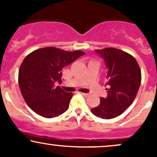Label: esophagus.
<instances>
[{
    "label": "esophagus",
    "mask_w": 157,
    "mask_h": 157,
    "mask_svg": "<svg viewBox=\"0 0 157 157\" xmlns=\"http://www.w3.org/2000/svg\"><path fill=\"white\" fill-rule=\"evenodd\" d=\"M80 94L82 95H83L84 97H88L89 95V94H88V93H83V92H80Z\"/></svg>",
    "instance_id": "esophagus-1"
}]
</instances>
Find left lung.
<instances>
[{"label":"left lung","instance_id":"1","mask_svg":"<svg viewBox=\"0 0 157 157\" xmlns=\"http://www.w3.org/2000/svg\"><path fill=\"white\" fill-rule=\"evenodd\" d=\"M108 68V96L91 109L95 116L112 119L120 116L134 102L141 83V70L133 56L114 48L95 50Z\"/></svg>","mask_w":157,"mask_h":157}]
</instances>
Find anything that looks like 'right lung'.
I'll return each mask as SVG.
<instances>
[{
  "instance_id": "add662e5",
  "label": "right lung",
  "mask_w": 157,
  "mask_h": 157,
  "mask_svg": "<svg viewBox=\"0 0 157 157\" xmlns=\"http://www.w3.org/2000/svg\"><path fill=\"white\" fill-rule=\"evenodd\" d=\"M82 51L66 52L55 47L39 48L27 55L18 73V83L27 105L37 114L52 118L66 111L73 94L66 92L61 82V70L84 55Z\"/></svg>"
}]
</instances>
